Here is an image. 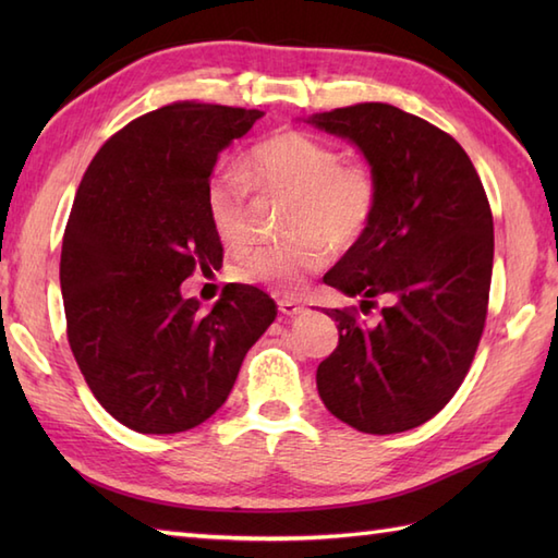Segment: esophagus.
I'll return each instance as SVG.
<instances>
[{"label": "esophagus", "instance_id": "obj_1", "mask_svg": "<svg viewBox=\"0 0 558 558\" xmlns=\"http://www.w3.org/2000/svg\"><path fill=\"white\" fill-rule=\"evenodd\" d=\"M278 310H280V314H286V316L294 318V316L304 314V304L294 302V300H280V302H278Z\"/></svg>", "mask_w": 558, "mask_h": 558}]
</instances>
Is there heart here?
<instances>
[{"instance_id":"heart-1","label":"heart","mask_w":558,"mask_h":558,"mask_svg":"<svg viewBox=\"0 0 558 558\" xmlns=\"http://www.w3.org/2000/svg\"><path fill=\"white\" fill-rule=\"evenodd\" d=\"M294 196L292 242L248 248L234 264V278L294 294L328 264L330 248H348L369 228L376 182L362 165L342 162L340 150L304 132H282L252 150L244 170H222L206 192V208L220 240L240 248L248 242V194Z\"/></svg>"}]
</instances>
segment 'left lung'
Listing matches in <instances>:
<instances>
[{"instance_id":"obj_1","label":"left lung","mask_w":558,"mask_h":558,"mask_svg":"<svg viewBox=\"0 0 558 558\" xmlns=\"http://www.w3.org/2000/svg\"><path fill=\"white\" fill-rule=\"evenodd\" d=\"M310 124L362 150L376 182L369 228L324 282L360 298L338 348L316 369L324 405L364 434H398L456 396L487 318L494 220L475 165L453 136L386 102L312 114Z\"/></svg>"}]
</instances>
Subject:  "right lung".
<instances>
[{
    "label": "right lung",
    "instance_id": "add662e5",
    "mask_svg": "<svg viewBox=\"0 0 558 558\" xmlns=\"http://www.w3.org/2000/svg\"><path fill=\"white\" fill-rule=\"evenodd\" d=\"M260 117L165 105L117 132L81 180L59 260L69 345L100 405L138 434L206 422L278 314L252 286L225 288L210 312L182 294L194 270L222 266L210 174Z\"/></svg>",
    "mask_w": 558,
    "mask_h": 558
}]
</instances>
